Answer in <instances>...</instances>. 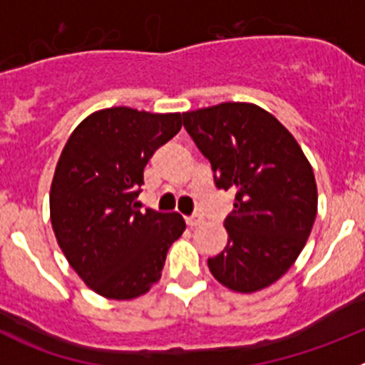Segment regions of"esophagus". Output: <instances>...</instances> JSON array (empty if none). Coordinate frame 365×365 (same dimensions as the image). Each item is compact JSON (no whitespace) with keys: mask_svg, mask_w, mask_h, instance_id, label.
<instances>
[{"mask_svg":"<svg viewBox=\"0 0 365 365\" xmlns=\"http://www.w3.org/2000/svg\"><path fill=\"white\" fill-rule=\"evenodd\" d=\"M201 222H202L201 215H190V217H186V225H188L190 228L197 227V225H201Z\"/></svg>","mask_w":365,"mask_h":365,"instance_id":"esophagus-1","label":"esophagus"}]
</instances>
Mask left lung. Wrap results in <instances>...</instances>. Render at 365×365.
<instances>
[{
  "mask_svg": "<svg viewBox=\"0 0 365 365\" xmlns=\"http://www.w3.org/2000/svg\"><path fill=\"white\" fill-rule=\"evenodd\" d=\"M210 160L215 186L235 193L228 243L208 259L212 276L250 294L278 282L298 259L318 212L314 172L291 131L263 108L222 102L182 113Z\"/></svg>",
  "mask_w": 365,
  "mask_h": 365,
  "instance_id": "1",
  "label": "left lung"
}]
</instances>
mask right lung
<instances>
[{
  "mask_svg": "<svg viewBox=\"0 0 365 365\" xmlns=\"http://www.w3.org/2000/svg\"><path fill=\"white\" fill-rule=\"evenodd\" d=\"M180 120V113L100 109L63 146L51 185V225L69 265L96 294H146L185 232L180 214H143L137 202L148 160L179 133Z\"/></svg>",
  "mask_w": 365,
  "mask_h": 365,
  "instance_id": "obj_1",
  "label": "right lung"
}]
</instances>
